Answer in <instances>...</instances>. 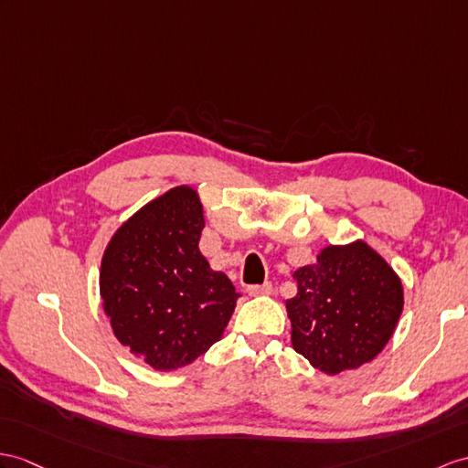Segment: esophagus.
Segmentation results:
<instances>
[{
  "label": "esophagus",
  "instance_id": "obj_1",
  "mask_svg": "<svg viewBox=\"0 0 468 468\" xmlns=\"http://www.w3.org/2000/svg\"><path fill=\"white\" fill-rule=\"evenodd\" d=\"M248 293L252 295V298H260V295H270L271 293V283L264 282V283H258V286H250Z\"/></svg>",
  "mask_w": 468,
  "mask_h": 468
}]
</instances>
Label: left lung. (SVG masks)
Masks as SVG:
<instances>
[{
	"label": "left lung",
	"instance_id": "1",
	"mask_svg": "<svg viewBox=\"0 0 468 468\" xmlns=\"http://www.w3.org/2000/svg\"><path fill=\"white\" fill-rule=\"evenodd\" d=\"M286 302L293 349L315 369L337 375L379 356L403 312V283L366 240L329 244L315 264L295 270Z\"/></svg>",
	"mask_w": 468,
	"mask_h": 468
}]
</instances>
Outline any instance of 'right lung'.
<instances>
[{
    "instance_id": "obj_1",
    "label": "right lung",
    "mask_w": 468,
    "mask_h": 468,
    "mask_svg": "<svg viewBox=\"0 0 468 468\" xmlns=\"http://www.w3.org/2000/svg\"><path fill=\"white\" fill-rule=\"evenodd\" d=\"M204 226L198 190L180 185L124 220L101 258L99 292L112 334L156 371L182 369L207 353L240 298L202 256Z\"/></svg>"
}]
</instances>
